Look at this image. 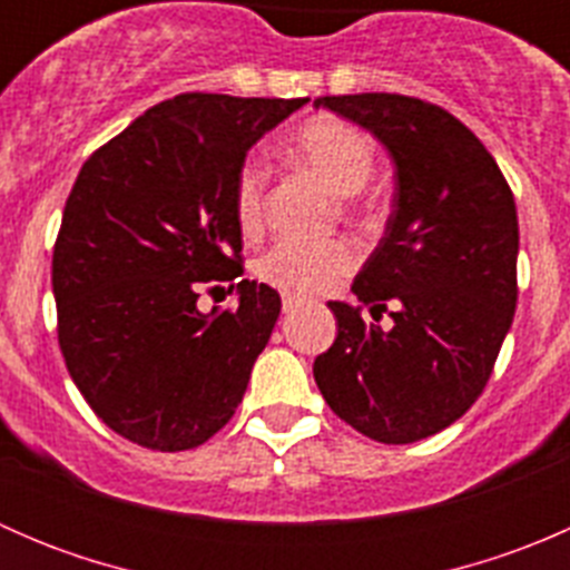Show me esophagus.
Instances as JSON below:
<instances>
[{
  "label": "esophagus",
  "mask_w": 570,
  "mask_h": 570,
  "mask_svg": "<svg viewBox=\"0 0 570 570\" xmlns=\"http://www.w3.org/2000/svg\"><path fill=\"white\" fill-rule=\"evenodd\" d=\"M281 306H284V314H295L297 308L303 306V301H301V297H295V295H284Z\"/></svg>",
  "instance_id": "34e87169"
}]
</instances>
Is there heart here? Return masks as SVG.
Returning a JSON list of instances; mask_svg holds the SVG:
<instances>
[{
  "label": "heart",
  "mask_w": 570,
  "mask_h": 570,
  "mask_svg": "<svg viewBox=\"0 0 570 570\" xmlns=\"http://www.w3.org/2000/svg\"><path fill=\"white\" fill-rule=\"evenodd\" d=\"M286 154L338 195H358L375 170V142L370 135L333 115H320L303 124L286 142ZM264 193L267 170L256 159H248L234 181V212L245 234L262 228ZM355 264L358 250L347 239H281L258 258L256 273L264 284L286 295H322L353 273Z\"/></svg>",
  "instance_id": "1"
}]
</instances>
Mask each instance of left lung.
I'll return each mask as SVG.
<instances>
[{"instance_id": "1", "label": "left lung", "mask_w": 570, "mask_h": 570, "mask_svg": "<svg viewBox=\"0 0 570 570\" xmlns=\"http://www.w3.org/2000/svg\"><path fill=\"white\" fill-rule=\"evenodd\" d=\"M394 159L386 234L353 292L331 301L336 342L314 381L338 419L381 444H413L461 419L513 325L519 217L497 159L455 115L400 94L320 96ZM389 311V332L366 326Z\"/></svg>"}]
</instances>
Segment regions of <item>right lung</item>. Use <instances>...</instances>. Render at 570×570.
Returning <instances> with one entry per match:
<instances>
[{
  "label": "right lung",
  "mask_w": 570,
  "mask_h": 570,
  "mask_svg": "<svg viewBox=\"0 0 570 570\" xmlns=\"http://www.w3.org/2000/svg\"><path fill=\"white\" fill-rule=\"evenodd\" d=\"M306 101L181 94L79 170L51 258L57 338L96 416L131 444L193 450L243 402L278 292L245 278L239 306L209 314L198 297L243 275L234 181L253 142Z\"/></svg>",
  "instance_id": "obj_1"
}]
</instances>
